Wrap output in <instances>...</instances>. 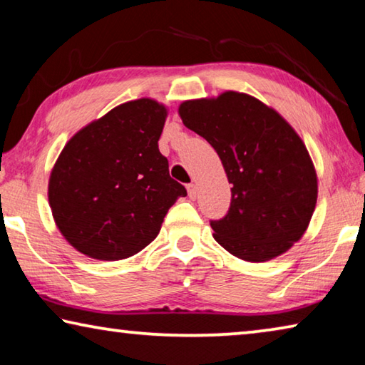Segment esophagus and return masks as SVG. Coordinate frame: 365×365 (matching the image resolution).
Returning a JSON list of instances; mask_svg holds the SVG:
<instances>
[{
    "mask_svg": "<svg viewBox=\"0 0 365 365\" xmlns=\"http://www.w3.org/2000/svg\"><path fill=\"white\" fill-rule=\"evenodd\" d=\"M187 190H188V196L191 197V200H195L196 197V193H197V187L195 183H190L188 187H187Z\"/></svg>",
    "mask_w": 365,
    "mask_h": 365,
    "instance_id": "esophagus-1",
    "label": "esophagus"
}]
</instances>
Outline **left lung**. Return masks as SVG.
Returning <instances> with one entry per match:
<instances>
[{
  "label": "left lung",
  "instance_id": "1",
  "mask_svg": "<svg viewBox=\"0 0 365 365\" xmlns=\"http://www.w3.org/2000/svg\"><path fill=\"white\" fill-rule=\"evenodd\" d=\"M178 114L214 148L233 185L227 215L211 222L215 242L248 262L270 261L299 242L316 209L317 174L294 128L240 91L183 101Z\"/></svg>",
  "mask_w": 365,
  "mask_h": 365
}]
</instances>
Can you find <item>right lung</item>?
<instances>
[{"instance_id":"1","label":"right lung","mask_w":365,"mask_h":365,"mask_svg":"<svg viewBox=\"0 0 365 365\" xmlns=\"http://www.w3.org/2000/svg\"><path fill=\"white\" fill-rule=\"evenodd\" d=\"M168 108L151 98L119 104L73 135L48 182L67 243L98 261L137 255L158 237L183 185L159 151Z\"/></svg>"}]
</instances>
